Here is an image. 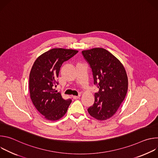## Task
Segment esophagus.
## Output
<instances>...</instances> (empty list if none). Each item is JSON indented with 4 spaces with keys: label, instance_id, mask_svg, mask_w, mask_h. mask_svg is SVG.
Returning <instances> with one entry per match:
<instances>
[{
    "label": "esophagus",
    "instance_id": "obj_1",
    "mask_svg": "<svg viewBox=\"0 0 158 158\" xmlns=\"http://www.w3.org/2000/svg\"><path fill=\"white\" fill-rule=\"evenodd\" d=\"M80 97H81V95H79L78 96H73V98L74 99H77L80 98Z\"/></svg>",
    "mask_w": 158,
    "mask_h": 158
}]
</instances>
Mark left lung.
<instances>
[{"instance_id":"1","label":"left lung","mask_w":158,"mask_h":158,"mask_svg":"<svg viewBox=\"0 0 158 158\" xmlns=\"http://www.w3.org/2000/svg\"><path fill=\"white\" fill-rule=\"evenodd\" d=\"M91 66L94 84L99 88L94 104L87 109L89 114L99 121L110 118L124 100L128 88L127 76L120 60L101 48L82 51Z\"/></svg>"}]
</instances>
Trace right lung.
<instances>
[{"instance_id": "1", "label": "right lung", "mask_w": 158, "mask_h": 158, "mask_svg": "<svg viewBox=\"0 0 158 158\" xmlns=\"http://www.w3.org/2000/svg\"><path fill=\"white\" fill-rule=\"evenodd\" d=\"M78 52L77 50L52 49L39 56L34 62L29 74V91L32 102L44 118L57 121L62 118L72 102L65 100L54 87L58 82L60 67Z\"/></svg>"}]
</instances>
